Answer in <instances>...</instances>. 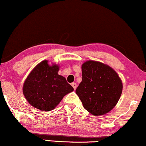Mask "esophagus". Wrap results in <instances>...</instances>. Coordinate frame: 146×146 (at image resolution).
I'll return each instance as SVG.
<instances>
[{
  "label": "esophagus",
  "instance_id": "esophagus-1",
  "mask_svg": "<svg viewBox=\"0 0 146 146\" xmlns=\"http://www.w3.org/2000/svg\"><path fill=\"white\" fill-rule=\"evenodd\" d=\"M71 86H73V89L76 90V88H77V84H76V83H73V84H71Z\"/></svg>",
  "mask_w": 146,
  "mask_h": 146
}]
</instances>
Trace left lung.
<instances>
[{"mask_svg":"<svg viewBox=\"0 0 146 146\" xmlns=\"http://www.w3.org/2000/svg\"><path fill=\"white\" fill-rule=\"evenodd\" d=\"M82 81L76 94L86 110L94 116L109 112L117 104L123 91L119 75L109 65L96 60L82 64Z\"/></svg>","mask_w":146,"mask_h":146,"instance_id":"left-lung-1","label":"left lung"}]
</instances>
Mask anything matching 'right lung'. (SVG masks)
<instances>
[{"label":"right lung","instance_id":"right-lung-1","mask_svg":"<svg viewBox=\"0 0 146 146\" xmlns=\"http://www.w3.org/2000/svg\"><path fill=\"white\" fill-rule=\"evenodd\" d=\"M60 66L42 60L27 77L23 86V94L29 104L42 111L56 108L65 95L73 91L63 76L58 74Z\"/></svg>","mask_w":146,"mask_h":146}]
</instances>
